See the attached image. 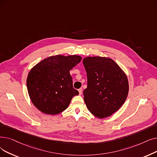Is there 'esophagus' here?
Masks as SVG:
<instances>
[{"label":"esophagus","instance_id":"34e87169","mask_svg":"<svg viewBox=\"0 0 157 157\" xmlns=\"http://www.w3.org/2000/svg\"><path fill=\"white\" fill-rule=\"evenodd\" d=\"M82 88H79V89H78V92H79V95H81V94H82Z\"/></svg>","mask_w":157,"mask_h":157}]
</instances>
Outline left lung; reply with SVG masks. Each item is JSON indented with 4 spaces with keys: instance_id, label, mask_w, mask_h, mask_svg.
<instances>
[{
    "instance_id": "obj_1",
    "label": "left lung",
    "mask_w": 157,
    "mask_h": 157,
    "mask_svg": "<svg viewBox=\"0 0 157 157\" xmlns=\"http://www.w3.org/2000/svg\"><path fill=\"white\" fill-rule=\"evenodd\" d=\"M83 63L87 75L83 98L88 110L99 119L111 116L127 98L126 74L110 58L88 56L83 58Z\"/></svg>"
}]
</instances>
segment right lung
<instances>
[{
  "mask_svg": "<svg viewBox=\"0 0 157 157\" xmlns=\"http://www.w3.org/2000/svg\"><path fill=\"white\" fill-rule=\"evenodd\" d=\"M82 58L78 55L47 57L34 66L27 78L29 98L44 113L56 115L69 106L72 98L79 94L72 85L70 71Z\"/></svg>",
  "mask_w": 157,
  "mask_h": 157,
  "instance_id": "obj_1",
  "label": "right lung"
}]
</instances>
